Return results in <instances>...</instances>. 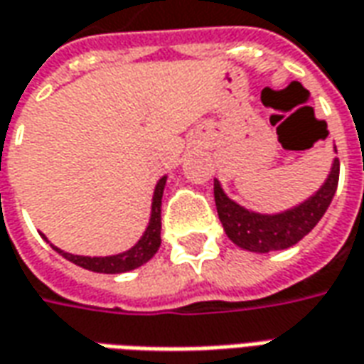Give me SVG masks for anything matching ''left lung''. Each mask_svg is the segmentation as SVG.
Returning a JSON list of instances; mask_svg holds the SVG:
<instances>
[{"label": "left lung", "mask_w": 364, "mask_h": 364, "mask_svg": "<svg viewBox=\"0 0 364 364\" xmlns=\"http://www.w3.org/2000/svg\"><path fill=\"white\" fill-rule=\"evenodd\" d=\"M337 183H339V157H335L331 173L323 183V187L306 203L279 215H258L228 199L225 191L220 189V183L215 179V203H217L218 218L225 226L226 236L244 250L260 254L284 250L299 242L321 220L327 207L331 205Z\"/></svg>", "instance_id": "8db88e82"}]
</instances>
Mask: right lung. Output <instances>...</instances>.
<instances>
[{
  "label": "right lung",
  "mask_w": 364,
  "mask_h": 364,
  "mask_svg": "<svg viewBox=\"0 0 364 364\" xmlns=\"http://www.w3.org/2000/svg\"><path fill=\"white\" fill-rule=\"evenodd\" d=\"M167 177H161L156 185L154 191V203H151V218L147 225L146 232L139 238V242L129 248L128 252L116 254V256H104V258H90V256H75V254L63 252L60 248L53 246L60 256H65L80 268H86L90 272H98V274H122V272H129L134 268H139L141 264L154 258V254L159 250L161 244V197H164V187ZM45 238V236H43ZM47 240V238H45Z\"/></svg>",
  "instance_id": "add662e5"
}]
</instances>
